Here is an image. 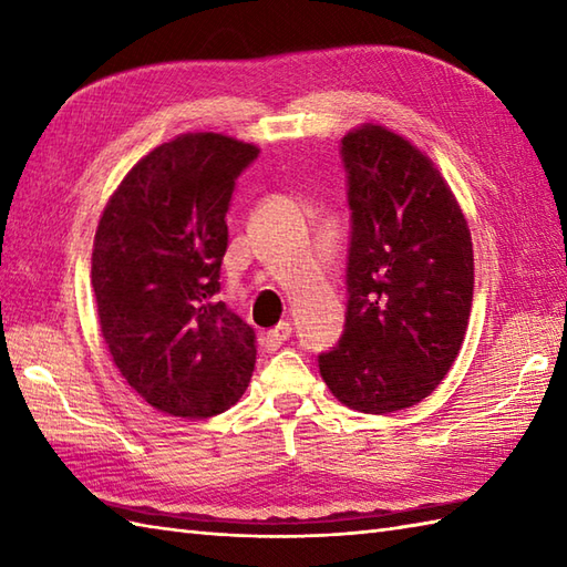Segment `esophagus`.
Segmentation results:
<instances>
[{
  "mask_svg": "<svg viewBox=\"0 0 567 567\" xmlns=\"http://www.w3.org/2000/svg\"><path fill=\"white\" fill-rule=\"evenodd\" d=\"M290 336H292V323L280 321L275 329H270L268 333H262L260 341H262L265 348H268V351H272V348H280L287 339H290Z\"/></svg>",
  "mask_w": 567,
  "mask_h": 567,
  "instance_id": "34e87169",
  "label": "esophagus"
}]
</instances>
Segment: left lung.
Wrapping results in <instances>:
<instances>
[{"mask_svg": "<svg viewBox=\"0 0 567 567\" xmlns=\"http://www.w3.org/2000/svg\"><path fill=\"white\" fill-rule=\"evenodd\" d=\"M353 212L346 331L319 372L341 404L394 414L449 375L473 307L465 214L429 155L382 124L341 141Z\"/></svg>", "mask_w": 567, "mask_h": 567, "instance_id": "8db88e82", "label": "left lung"}]
</instances>
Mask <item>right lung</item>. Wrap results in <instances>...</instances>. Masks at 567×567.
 <instances>
[{"label": "right lung", "instance_id": "add662e5", "mask_svg": "<svg viewBox=\"0 0 567 567\" xmlns=\"http://www.w3.org/2000/svg\"><path fill=\"white\" fill-rule=\"evenodd\" d=\"M260 148L214 131L161 143L100 216L92 290L102 339L143 402L179 419L231 409L256 368V333L216 299L226 212Z\"/></svg>", "mask_w": 567, "mask_h": 567}]
</instances>
